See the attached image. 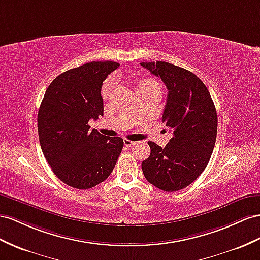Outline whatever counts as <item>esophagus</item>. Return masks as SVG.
Listing matches in <instances>:
<instances>
[{"instance_id":"obj_1","label":"esophagus","mask_w":260,"mask_h":260,"mask_svg":"<svg viewBox=\"0 0 260 260\" xmlns=\"http://www.w3.org/2000/svg\"><path fill=\"white\" fill-rule=\"evenodd\" d=\"M136 143L135 142H133V141H129V139H124V145H125V147H132L133 145H135Z\"/></svg>"}]
</instances>
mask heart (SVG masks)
I'll use <instances>...</instances> for the list:
<instances>
[{
    "label": "heart",
    "instance_id": "b5f03b06",
    "mask_svg": "<svg viewBox=\"0 0 260 260\" xmlns=\"http://www.w3.org/2000/svg\"><path fill=\"white\" fill-rule=\"evenodd\" d=\"M114 83H115V81H114V79L113 78H110V79H108L106 80V81L104 82V84H103V88H102V95H103V98H106L109 95V93H110V91H111V89L113 88V85H114ZM142 83H145V84H157L154 80H145L144 82H142ZM141 83V84H142Z\"/></svg>",
    "mask_w": 260,
    "mask_h": 260
}]
</instances>
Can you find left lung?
<instances>
[{"mask_svg": "<svg viewBox=\"0 0 260 260\" xmlns=\"http://www.w3.org/2000/svg\"><path fill=\"white\" fill-rule=\"evenodd\" d=\"M168 89L162 122L172 132L165 148L148 142L149 157L142 162L147 181L158 189H184L202 174L214 149L217 114L205 84L193 72L165 61L141 62Z\"/></svg>", "mask_w": 260, "mask_h": 260, "instance_id": "8db88e82", "label": "left lung"}]
</instances>
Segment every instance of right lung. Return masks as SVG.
Instances as JSON below:
<instances>
[{"label": "right lung", "mask_w": 260, "mask_h": 260, "mask_svg": "<svg viewBox=\"0 0 260 260\" xmlns=\"http://www.w3.org/2000/svg\"><path fill=\"white\" fill-rule=\"evenodd\" d=\"M118 67L88 62L62 72L46 90L37 116L39 143L54 174L69 187L85 190L103 182L123 149V138L89 125L103 116L102 83Z\"/></svg>", "instance_id": "right-lung-1"}]
</instances>
